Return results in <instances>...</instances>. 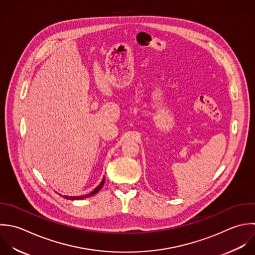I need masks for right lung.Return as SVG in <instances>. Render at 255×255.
I'll use <instances>...</instances> for the list:
<instances>
[{"mask_svg": "<svg viewBox=\"0 0 255 255\" xmlns=\"http://www.w3.org/2000/svg\"><path fill=\"white\" fill-rule=\"evenodd\" d=\"M104 181H105V178L102 180V182H101V184L94 190V191H92L90 194H88V195H86V196H81V197H65V199H67V200H79V199H84V198H88V197H91V196H93V195H95V194H97L100 190H101V188L103 187V185H104Z\"/></svg>", "mask_w": 255, "mask_h": 255, "instance_id": "right-lung-1", "label": "right lung"}]
</instances>
